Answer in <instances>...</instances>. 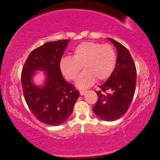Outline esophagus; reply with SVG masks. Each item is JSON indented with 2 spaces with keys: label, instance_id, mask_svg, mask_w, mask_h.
Here are the masks:
<instances>
[{
  "label": "esophagus",
  "instance_id": "obj_1",
  "mask_svg": "<svg viewBox=\"0 0 160 160\" xmlns=\"http://www.w3.org/2000/svg\"><path fill=\"white\" fill-rule=\"evenodd\" d=\"M86 92H87V91H79L81 96L84 95V94H85Z\"/></svg>",
  "mask_w": 160,
  "mask_h": 160
}]
</instances>
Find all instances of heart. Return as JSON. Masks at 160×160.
I'll list each match as a JSON object with an SVG mask.
<instances>
[{"label":"heart","instance_id":"b5f03b06","mask_svg":"<svg viewBox=\"0 0 160 160\" xmlns=\"http://www.w3.org/2000/svg\"><path fill=\"white\" fill-rule=\"evenodd\" d=\"M116 62V52L111 45L83 42L74 48L72 57L62 58L59 67L68 80L74 81L83 66L85 70L78 76L77 86L86 88L92 86L96 79L101 82L111 77Z\"/></svg>","mask_w":160,"mask_h":160}]
</instances>
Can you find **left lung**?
<instances>
[{"instance_id": "obj_1", "label": "left lung", "mask_w": 160, "mask_h": 160, "mask_svg": "<svg viewBox=\"0 0 160 160\" xmlns=\"http://www.w3.org/2000/svg\"><path fill=\"white\" fill-rule=\"evenodd\" d=\"M117 49L116 66L108 79L96 91L98 101L93 106L96 115L106 121H113L127 112L134 96L136 70L128 49L118 42L108 38Z\"/></svg>"}]
</instances>
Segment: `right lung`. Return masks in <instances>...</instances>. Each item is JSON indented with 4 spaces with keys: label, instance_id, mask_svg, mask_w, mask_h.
I'll use <instances>...</instances> for the list:
<instances>
[{
    "label": "right lung",
    "instance_id": "add662e5",
    "mask_svg": "<svg viewBox=\"0 0 160 160\" xmlns=\"http://www.w3.org/2000/svg\"><path fill=\"white\" fill-rule=\"evenodd\" d=\"M69 40L49 42L31 52L21 73V82L26 103L39 121L59 125L72 114L79 92L62 76L59 67L63 52ZM44 70L47 80L42 88L31 82L35 70Z\"/></svg>",
    "mask_w": 160,
    "mask_h": 160
}]
</instances>
